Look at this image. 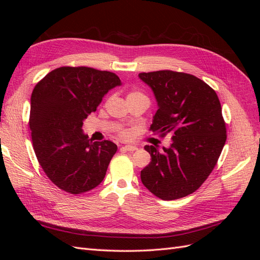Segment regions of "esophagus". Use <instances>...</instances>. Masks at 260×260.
I'll return each instance as SVG.
<instances>
[{
	"label": "esophagus",
	"mask_w": 260,
	"mask_h": 260,
	"mask_svg": "<svg viewBox=\"0 0 260 260\" xmlns=\"http://www.w3.org/2000/svg\"><path fill=\"white\" fill-rule=\"evenodd\" d=\"M122 149H124V151H127V152H135V151H137L138 147L133 146V145H124V146H122Z\"/></svg>",
	"instance_id": "esophagus-1"
}]
</instances>
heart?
<instances>
[{"label": "heart", "mask_w": 260, "mask_h": 260, "mask_svg": "<svg viewBox=\"0 0 260 260\" xmlns=\"http://www.w3.org/2000/svg\"><path fill=\"white\" fill-rule=\"evenodd\" d=\"M136 98H146V96L144 95V94H143L142 92H140V91H133V92H131V93L128 94L127 100L136 99ZM118 135H119V137L122 138V139H129V138H131V136H132V132H131L130 130H127V129H122V130H120L119 132H118Z\"/></svg>", "instance_id": "obj_1"}]
</instances>
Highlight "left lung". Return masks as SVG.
Segmentation results:
<instances>
[{
  "instance_id": "8db88e82",
  "label": "left lung",
  "mask_w": 260,
  "mask_h": 260,
  "mask_svg": "<svg viewBox=\"0 0 260 260\" xmlns=\"http://www.w3.org/2000/svg\"><path fill=\"white\" fill-rule=\"evenodd\" d=\"M139 77L151 86L158 105L149 130L172 136L171 145L160 152L144 146L152 160L141 171V180L164 201L184 198L205 182L224 146L220 101L215 90L190 74L159 70Z\"/></svg>"
}]
</instances>
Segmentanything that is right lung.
<instances>
[{"mask_svg":"<svg viewBox=\"0 0 260 260\" xmlns=\"http://www.w3.org/2000/svg\"><path fill=\"white\" fill-rule=\"evenodd\" d=\"M119 77L90 67H59L39 81L31 94L29 125L36 156L60 190L81 194L105 178L117 151L112 141L92 142L83 120L120 85Z\"/></svg>","mask_w":260,"mask_h":260,"instance_id":"1","label":"right lung"}]
</instances>
